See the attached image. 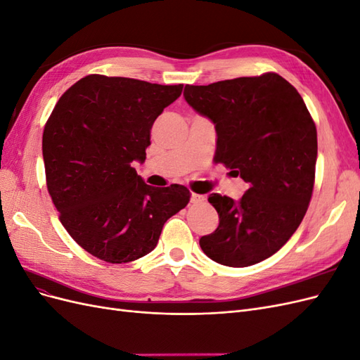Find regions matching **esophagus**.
Masks as SVG:
<instances>
[{"label":"esophagus","mask_w":360,"mask_h":360,"mask_svg":"<svg viewBox=\"0 0 360 360\" xmlns=\"http://www.w3.org/2000/svg\"><path fill=\"white\" fill-rule=\"evenodd\" d=\"M205 201V197L204 195H198V193H193L191 195V202L192 204H202Z\"/></svg>","instance_id":"esophagus-1"}]
</instances>
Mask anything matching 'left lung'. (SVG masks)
I'll list each match as a JSON object with an SVG mask.
<instances>
[{"instance_id": "1", "label": "left lung", "mask_w": 360, "mask_h": 360, "mask_svg": "<svg viewBox=\"0 0 360 360\" xmlns=\"http://www.w3.org/2000/svg\"><path fill=\"white\" fill-rule=\"evenodd\" d=\"M184 99L216 126V163L249 184L238 202L210 195L219 226L200 246L228 267L257 264L288 242L308 210L317 162L314 120L297 90L274 72L186 85Z\"/></svg>"}]
</instances>
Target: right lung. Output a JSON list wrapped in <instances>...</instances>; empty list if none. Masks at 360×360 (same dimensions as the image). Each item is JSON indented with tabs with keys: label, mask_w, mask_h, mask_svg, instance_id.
Wrapping results in <instances>:
<instances>
[{
	"label": "right lung",
	"mask_w": 360,
	"mask_h": 360,
	"mask_svg": "<svg viewBox=\"0 0 360 360\" xmlns=\"http://www.w3.org/2000/svg\"><path fill=\"white\" fill-rule=\"evenodd\" d=\"M181 91L183 84L89 75L60 97L45 124L46 186L60 221L106 263L151 252L163 224L191 200L181 184L148 186L132 167L146 160L151 126Z\"/></svg>",
	"instance_id": "obj_1"
}]
</instances>
